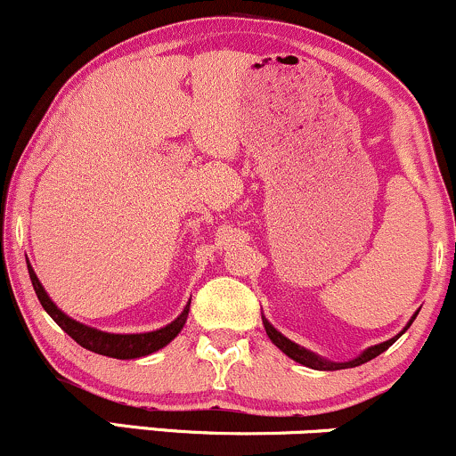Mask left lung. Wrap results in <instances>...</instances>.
I'll list each match as a JSON object with an SVG mask.
<instances>
[{"label": "left lung", "instance_id": "8db88e82", "mask_svg": "<svg viewBox=\"0 0 456 456\" xmlns=\"http://www.w3.org/2000/svg\"><path fill=\"white\" fill-rule=\"evenodd\" d=\"M416 315H418V313H416ZM416 315H413V317L410 319V323H407L405 330L411 326V322H413V319H416ZM264 326H265V332H268L270 341L274 343L276 347H279L282 354H287V355H289L291 360H296V362H300V364L308 366V369H317V370H338V369H354V366H360V364L369 362V360L378 358V355H379L381 352H386V349H388L390 345L395 343L396 338H399L403 332H405V330H403L401 334H396V337H395V338H390V341H384V343H379V345H373V347L364 349V352L360 354L358 358L349 360V362H330V360H326V358H319L317 354L308 352V349L300 347V345L294 343V341H289V338H287V337H282V334L279 332V330H276L274 326H272V323H270L268 319H265V317H264Z\"/></svg>", "mask_w": 456, "mask_h": 456}]
</instances>
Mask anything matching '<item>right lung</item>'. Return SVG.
Instances as JSON below:
<instances>
[{"mask_svg": "<svg viewBox=\"0 0 456 456\" xmlns=\"http://www.w3.org/2000/svg\"><path fill=\"white\" fill-rule=\"evenodd\" d=\"M29 270V279L31 285H34L36 296H38L40 305L51 317L53 322L60 326L68 337H72L75 341L81 345V347L90 349L94 354L101 355H109V358H118V360H133V358H141V355H150L159 349L169 345L174 338L180 334V330L184 328L186 317H188V308H191V302H188L182 315L174 319L169 326L154 330V332H143V334H111V332H102V330L83 326V323L75 322L72 317H68L66 313H61L60 308L55 306V302L51 300L49 294L45 291L43 282L38 281L36 272L31 270V265L28 264Z\"/></svg>", "mask_w": 456, "mask_h": 456, "instance_id": "1", "label": "right lung"}]
</instances>
